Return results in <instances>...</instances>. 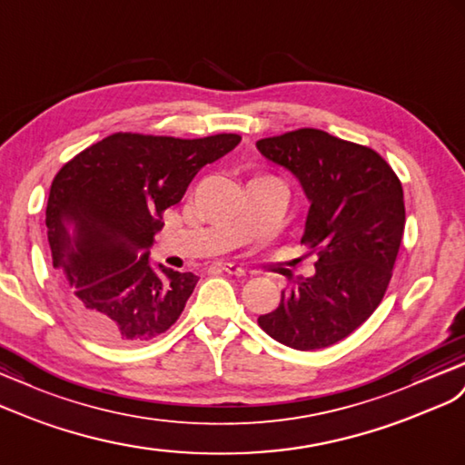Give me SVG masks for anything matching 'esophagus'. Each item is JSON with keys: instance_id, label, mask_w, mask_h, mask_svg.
<instances>
[{"instance_id": "obj_1", "label": "esophagus", "mask_w": 465, "mask_h": 465, "mask_svg": "<svg viewBox=\"0 0 465 465\" xmlns=\"http://www.w3.org/2000/svg\"><path fill=\"white\" fill-rule=\"evenodd\" d=\"M216 267L223 272H228V275H235V277H243L245 275V269L235 265V263H230V261H220V263H216Z\"/></svg>"}]
</instances>
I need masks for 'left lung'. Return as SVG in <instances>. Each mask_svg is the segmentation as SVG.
I'll return each instance as SVG.
<instances>
[{"mask_svg": "<svg viewBox=\"0 0 465 465\" xmlns=\"http://www.w3.org/2000/svg\"><path fill=\"white\" fill-rule=\"evenodd\" d=\"M257 149L301 183L311 202L301 243L318 255L314 275L296 277L257 322L292 350L328 348L383 301L404 232L401 181L373 149L320 129L261 139Z\"/></svg>", "mask_w": 465, "mask_h": 465, "instance_id": "left-lung-1", "label": "left lung"}]
</instances>
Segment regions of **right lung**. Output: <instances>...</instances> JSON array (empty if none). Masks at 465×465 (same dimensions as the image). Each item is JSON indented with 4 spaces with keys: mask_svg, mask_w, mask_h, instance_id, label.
I'll return each mask as SVG.
<instances>
[{
    "mask_svg": "<svg viewBox=\"0 0 465 465\" xmlns=\"http://www.w3.org/2000/svg\"><path fill=\"white\" fill-rule=\"evenodd\" d=\"M240 141L233 134H114L58 171L46 228L53 265L68 289L64 301L82 330L108 343H135L176 322L198 277L153 265L154 235L202 166Z\"/></svg>",
    "mask_w": 465,
    "mask_h": 465,
    "instance_id": "obj_1",
    "label": "right lung"
}]
</instances>
